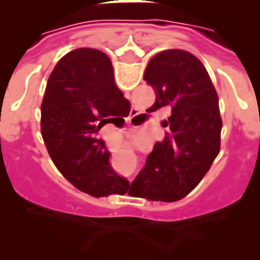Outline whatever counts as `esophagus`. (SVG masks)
I'll return each mask as SVG.
<instances>
[{
	"label": "esophagus",
	"instance_id": "obj_1",
	"mask_svg": "<svg viewBox=\"0 0 260 260\" xmlns=\"http://www.w3.org/2000/svg\"><path fill=\"white\" fill-rule=\"evenodd\" d=\"M107 147H108V150H115V149L118 147V145H115L114 142H108Z\"/></svg>",
	"mask_w": 260,
	"mask_h": 260
}]
</instances>
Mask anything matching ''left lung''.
<instances>
[{
  "instance_id": "left-lung-1",
  "label": "left lung",
  "mask_w": 260,
  "mask_h": 260,
  "mask_svg": "<svg viewBox=\"0 0 260 260\" xmlns=\"http://www.w3.org/2000/svg\"><path fill=\"white\" fill-rule=\"evenodd\" d=\"M143 79L156 91L147 113L170 108L163 141L156 142L129 193L150 201L185 198L205 177L220 152L218 96L205 65L185 50L156 54Z\"/></svg>"
}]
</instances>
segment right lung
<instances>
[{
  "mask_svg": "<svg viewBox=\"0 0 260 260\" xmlns=\"http://www.w3.org/2000/svg\"><path fill=\"white\" fill-rule=\"evenodd\" d=\"M129 110L103 51L76 48L57 62L42 103V136L59 173L79 191L96 198L126 192L129 182L114 173L97 135L106 124L124 122Z\"/></svg>",
  "mask_w": 260,
  "mask_h": 260,
  "instance_id": "obj_1",
  "label": "right lung"
}]
</instances>
